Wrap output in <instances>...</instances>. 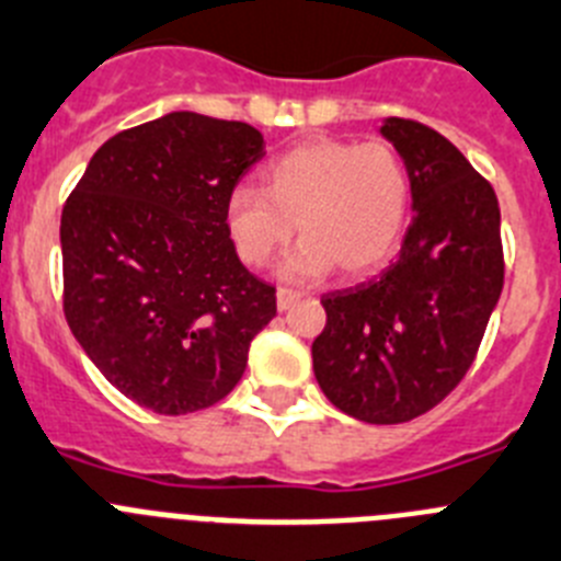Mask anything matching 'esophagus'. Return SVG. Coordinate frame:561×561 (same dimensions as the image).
Here are the masks:
<instances>
[{"mask_svg":"<svg viewBox=\"0 0 561 561\" xmlns=\"http://www.w3.org/2000/svg\"><path fill=\"white\" fill-rule=\"evenodd\" d=\"M299 299L301 293L296 290H287V287H279V290H276V307H279V310H287V307H293Z\"/></svg>","mask_w":561,"mask_h":561,"instance_id":"34e87169","label":"esophagus"}]
</instances>
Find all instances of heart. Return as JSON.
Instances as JSON below:
<instances>
[{"mask_svg": "<svg viewBox=\"0 0 561 561\" xmlns=\"http://www.w3.org/2000/svg\"><path fill=\"white\" fill-rule=\"evenodd\" d=\"M411 211V173L388 142L312 139L265 170V193L240 184L226 201V229L237 256L262 268L305 237L279 274L310 282L332 274L360 276L388 260Z\"/></svg>", "mask_w": 561, "mask_h": 561, "instance_id": "1", "label": "heart"}]
</instances>
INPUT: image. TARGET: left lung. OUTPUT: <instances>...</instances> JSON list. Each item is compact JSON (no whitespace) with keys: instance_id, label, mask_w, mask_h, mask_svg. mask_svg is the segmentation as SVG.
<instances>
[{"instance_id":"obj_1","label":"left lung","mask_w":561,"mask_h":561,"mask_svg":"<svg viewBox=\"0 0 561 561\" xmlns=\"http://www.w3.org/2000/svg\"><path fill=\"white\" fill-rule=\"evenodd\" d=\"M411 173L413 218L377 279L321 296L312 371L327 400L368 425L422 416L463 380L503 290L492 184L438 130L388 117Z\"/></svg>"}]
</instances>
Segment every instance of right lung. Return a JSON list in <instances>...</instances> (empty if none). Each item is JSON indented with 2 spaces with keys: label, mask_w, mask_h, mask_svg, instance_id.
<instances>
[{
  "label": "right lung",
  "mask_w": 561,
  "mask_h": 561,
  "mask_svg": "<svg viewBox=\"0 0 561 561\" xmlns=\"http://www.w3.org/2000/svg\"><path fill=\"white\" fill-rule=\"evenodd\" d=\"M262 156L251 125L173 111L111 136L69 195V330L136 405L179 416L220 402L276 316V290L226 229V201Z\"/></svg>",
  "instance_id": "1"
}]
</instances>
